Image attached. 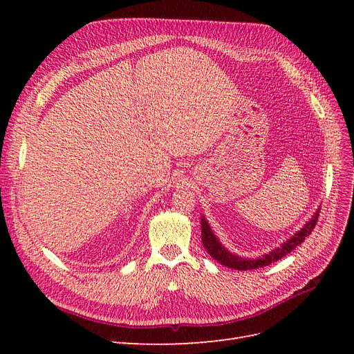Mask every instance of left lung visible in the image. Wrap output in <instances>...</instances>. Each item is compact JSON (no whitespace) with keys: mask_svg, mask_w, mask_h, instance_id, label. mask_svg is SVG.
I'll return each mask as SVG.
<instances>
[{"mask_svg":"<svg viewBox=\"0 0 354 354\" xmlns=\"http://www.w3.org/2000/svg\"><path fill=\"white\" fill-rule=\"evenodd\" d=\"M319 212V211H317ZM315 214L313 218L307 221L306 226L298 230L292 238H289L286 242L282 243V246H279V248L273 250L272 252L266 254L263 257H260V259H242V257H238V255H233L230 254L224 246L218 242V239L214 236V233L211 232L207 220L202 217L201 220V226H202V243H203V248H205L208 251V254L212 257V259H216L218 263L224 264L230 267V269H234V270H252V269H260V267H264V266H269L277 260H281L282 257H285L286 254L291 252L292 250H295L297 246L304 242V239L308 236L310 233L313 232L316 223H317V217L319 214Z\"/></svg>","mask_w":354,"mask_h":354,"instance_id":"1","label":"left lung"}]
</instances>
